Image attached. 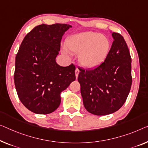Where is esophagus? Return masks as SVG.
Masks as SVG:
<instances>
[{
    "label": "esophagus",
    "instance_id": "esophagus-1",
    "mask_svg": "<svg viewBox=\"0 0 148 148\" xmlns=\"http://www.w3.org/2000/svg\"><path fill=\"white\" fill-rule=\"evenodd\" d=\"M79 72H80V70H79V69L78 68H76V70H75V74H76V78H78V74H79Z\"/></svg>",
    "mask_w": 148,
    "mask_h": 148
}]
</instances>
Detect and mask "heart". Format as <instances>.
Instances as JSON below:
<instances>
[{"label": "heart", "mask_w": 148, "mask_h": 148, "mask_svg": "<svg viewBox=\"0 0 148 148\" xmlns=\"http://www.w3.org/2000/svg\"><path fill=\"white\" fill-rule=\"evenodd\" d=\"M68 51L78 54V60L84 66L93 68L104 60L110 50V42L106 37L94 32L77 33L66 42ZM63 52L67 54L68 51Z\"/></svg>", "instance_id": "heart-1"}]
</instances>
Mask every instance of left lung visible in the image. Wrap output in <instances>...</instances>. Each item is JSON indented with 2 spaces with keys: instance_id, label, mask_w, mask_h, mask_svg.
Listing matches in <instances>:
<instances>
[{
  "instance_id": "left-lung-1",
  "label": "left lung",
  "mask_w": 148,
  "mask_h": 148,
  "mask_svg": "<svg viewBox=\"0 0 148 148\" xmlns=\"http://www.w3.org/2000/svg\"><path fill=\"white\" fill-rule=\"evenodd\" d=\"M111 48L102 64L90 70L79 68L78 80L85 108L96 116L114 113L130 91L132 58L123 37L113 32Z\"/></svg>"
}]
</instances>
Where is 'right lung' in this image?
<instances>
[{
	"label": "right lung",
	"instance_id": "right-lung-1",
	"mask_svg": "<svg viewBox=\"0 0 148 148\" xmlns=\"http://www.w3.org/2000/svg\"><path fill=\"white\" fill-rule=\"evenodd\" d=\"M71 26H36L26 35L15 60L14 84L18 96L30 111L52 113L61 102L60 93L76 80V67L59 66L56 57L62 36Z\"/></svg>",
	"mask_w": 148,
	"mask_h": 148
}]
</instances>
